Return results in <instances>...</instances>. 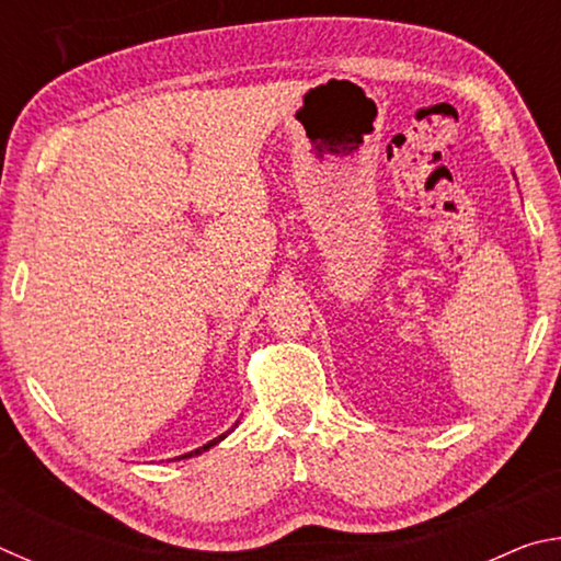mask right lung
<instances>
[{
    "instance_id": "1",
    "label": "right lung",
    "mask_w": 561,
    "mask_h": 561,
    "mask_svg": "<svg viewBox=\"0 0 561 561\" xmlns=\"http://www.w3.org/2000/svg\"><path fill=\"white\" fill-rule=\"evenodd\" d=\"M225 435H227V433H222V435H217V438H215V440H210V443H207V445H203V448H197V450H190V453H185V455H183V458H193V455H201V453H205L207 448H213V445H217V443H220V440L225 438Z\"/></svg>"
}]
</instances>
